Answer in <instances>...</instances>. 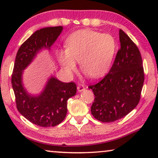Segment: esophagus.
Returning <instances> with one entry per match:
<instances>
[{
	"label": "esophagus",
	"instance_id": "1",
	"mask_svg": "<svg viewBox=\"0 0 158 158\" xmlns=\"http://www.w3.org/2000/svg\"><path fill=\"white\" fill-rule=\"evenodd\" d=\"M85 90V86L83 84H78V85H77V90H78L79 92H81L83 91V90Z\"/></svg>",
	"mask_w": 158,
	"mask_h": 158
}]
</instances>
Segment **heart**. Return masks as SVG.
<instances>
[{"instance_id": "heart-1", "label": "heart", "mask_w": 158, "mask_h": 158, "mask_svg": "<svg viewBox=\"0 0 158 158\" xmlns=\"http://www.w3.org/2000/svg\"><path fill=\"white\" fill-rule=\"evenodd\" d=\"M65 47L57 52L64 72L72 75L76 70V61H79L82 70L91 77L98 78L109 70L116 50V42L111 34L81 29L68 36Z\"/></svg>"}]
</instances>
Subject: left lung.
I'll use <instances>...</instances> for the list:
<instances>
[{"label": "left lung", "mask_w": 158, "mask_h": 158, "mask_svg": "<svg viewBox=\"0 0 158 158\" xmlns=\"http://www.w3.org/2000/svg\"><path fill=\"white\" fill-rule=\"evenodd\" d=\"M121 47L109 72L88 86L94 92L92 115L101 122H113L127 116L139 102L144 81L141 54L129 36L119 29Z\"/></svg>", "instance_id": "left-lung-1"}]
</instances>
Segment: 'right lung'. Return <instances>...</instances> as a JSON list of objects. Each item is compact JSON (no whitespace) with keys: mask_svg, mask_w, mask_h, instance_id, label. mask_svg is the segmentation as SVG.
Segmentation results:
<instances>
[{"mask_svg":"<svg viewBox=\"0 0 158 158\" xmlns=\"http://www.w3.org/2000/svg\"><path fill=\"white\" fill-rule=\"evenodd\" d=\"M62 31V27L60 26L34 32L19 47L11 75L17 109L29 122L42 127L57 126L64 119L68 111L67 102L76 94V84L63 83L52 77L40 96H31L23 88L21 77L23 70L40 49H50Z\"/></svg>","mask_w":158,"mask_h":158,"instance_id":"right-lung-1","label":"right lung"}]
</instances>
